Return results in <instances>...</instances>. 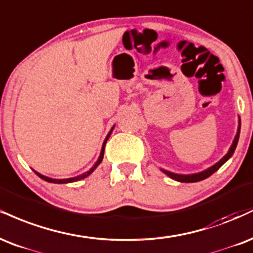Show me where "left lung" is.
<instances>
[{
    "label": "left lung",
    "instance_id": "obj_1",
    "mask_svg": "<svg viewBox=\"0 0 253 253\" xmlns=\"http://www.w3.org/2000/svg\"><path fill=\"white\" fill-rule=\"evenodd\" d=\"M239 133H240V118H239V126H238V131H237V135L236 137L233 139V143L231 145L230 150H228V153L225 155L222 159L220 160L219 162H216L214 166H212V167H210L209 169H206V170L204 171H200V173H197V174H188V175H182V174H175V173H171V171H168V170H165V169H161V170L165 173L166 175H168L170 179H173L175 181H179V182H198V181H201V180H205L207 179V177L211 176L213 173H215L216 170H218L219 168L221 167L222 165H224L225 162L227 161L228 159H230L231 156L233 155L234 150H236V147L237 144H238V139H239Z\"/></svg>",
    "mask_w": 253,
    "mask_h": 253
}]
</instances>
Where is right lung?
<instances>
[{"label":"right lung","instance_id":"add662e5","mask_svg":"<svg viewBox=\"0 0 253 253\" xmlns=\"http://www.w3.org/2000/svg\"><path fill=\"white\" fill-rule=\"evenodd\" d=\"M114 127L115 126H112V129L110 130V132L108 133V136H106V138H105V141H104V143H103V147H102V151H100V155H99V159L97 160V162L94 163V166L93 167H92L90 170H87L86 171V173H84V174H82V175H78V176H76V177H71V179H52V177H47V176H44V175H41L40 173H38V171H35V174L38 175L39 177H41V179L42 180H44V181H47V182H53V183H70V182H76V181H79V180H82V179H85V177H87L88 175H90L92 171L94 170V169H96L98 166L100 165V162L103 161V157H104V149H105V144H106V141H108L109 139V137H110V135H111V132H112V130H114Z\"/></svg>","mask_w":253,"mask_h":253}]
</instances>
